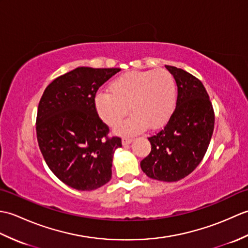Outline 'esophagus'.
I'll return each mask as SVG.
<instances>
[{
    "label": "esophagus",
    "mask_w": 248,
    "mask_h": 248,
    "mask_svg": "<svg viewBox=\"0 0 248 248\" xmlns=\"http://www.w3.org/2000/svg\"><path fill=\"white\" fill-rule=\"evenodd\" d=\"M123 145L124 146H127V145H129V144H131L133 141V139H130V138H124L123 139Z\"/></svg>",
    "instance_id": "1"
}]
</instances>
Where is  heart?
I'll return each mask as SVG.
<instances>
[{"instance_id":"obj_1","label":"heart","mask_w":248,"mask_h":248,"mask_svg":"<svg viewBox=\"0 0 248 248\" xmlns=\"http://www.w3.org/2000/svg\"><path fill=\"white\" fill-rule=\"evenodd\" d=\"M108 92H99L94 107L99 117L114 127L130 112L133 115L116 128L121 134L157 128L170 118L177 103L175 78L164 69L129 71L110 82Z\"/></svg>"}]
</instances>
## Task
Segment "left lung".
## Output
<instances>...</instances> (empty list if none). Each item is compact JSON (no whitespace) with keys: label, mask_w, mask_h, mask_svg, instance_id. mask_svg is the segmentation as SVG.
Wrapping results in <instances>:
<instances>
[{"label":"left lung","mask_w":248,"mask_h":248,"mask_svg":"<svg viewBox=\"0 0 248 248\" xmlns=\"http://www.w3.org/2000/svg\"><path fill=\"white\" fill-rule=\"evenodd\" d=\"M178 87L176 108L165 127L148 138L151 151L140 161L147 176L175 182L189 175L207 152L214 129V110L203 84L191 73L165 66Z\"/></svg>","instance_id":"obj_1"}]
</instances>
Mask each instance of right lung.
I'll use <instances>...</instances> for the list:
<instances>
[{
  "label": "right lung",
  "instance_id": "right-lung-1",
  "mask_svg": "<svg viewBox=\"0 0 248 248\" xmlns=\"http://www.w3.org/2000/svg\"><path fill=\"white\" fill-rule=\"evenodd\" d=\"M119 68L78 67L45 89L36 119L37 140L51 171L67 186L93 191L112 178L118 136L100 119L94 97Z\"/></svg>",
  "mask_w": 248,
  "mask_h": 248
}]
</instances>
